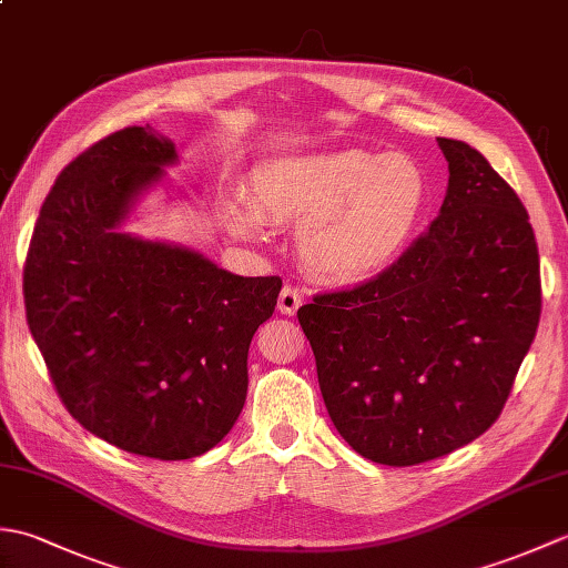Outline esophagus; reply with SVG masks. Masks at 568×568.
<instances>
[{
	"mask_svg": "<svg viewBox=\"0 0 568 568\" xmlns=\"http://www.w3.org/2000/svg\"><path fill=\"white\" fill-rule=\"evenodd\" d=\"M300 305H303V293H300V287L295 285H285L281 295H277V310L283 312V315L293 317L295 312L300 310Z\"/></svg>",
	"mask_w": 568,
	"mask_h": 568,
	"instance_id": "34e87169",
	"label": "esophagus"
}]
</instances>
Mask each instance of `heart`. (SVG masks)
<instances>
[{
	"label": "heart",
	"instance_id": "1",
	"mask_svg": "<svg viewBox=\"0 0 568 568\" xmlns=\"http://www.w3.org/2000/svg\"><path fill=\"white\" fill-rule=\"evenodd\" d=\"M427 200V175L409 155L339 151L256 165L248 204H224L222 224L251 241L263 239V222L293 226L303 268L324 285L354 287L400 261Z\"/></svg>",
	"mask_w": 568,
	"mask_h": 568
}]
</instances>
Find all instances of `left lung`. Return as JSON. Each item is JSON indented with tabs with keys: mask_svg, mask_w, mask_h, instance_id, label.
<instances>
[{
	"mask_svg": "<svg viewBox=\"0 0 568 568\" xmlns=\"http://www.w3.org/2000/svg\"><path fill=\"white\" fill-rule=\"evenodd\" d=\"M449 185L429 232L390 271L297 310L336 432L385 466L480 437L508 400L539 324L527 210L484 153L439 139Z\"/></svg>",
	"mask_w": 568,
	"mask_h": 568,
	"instance_id": "8db88e82",
	"label": "left lung"
}]
</instances>
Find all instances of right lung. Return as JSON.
Segmentation results:
<instances>
[{"label": "right lung", "instance_id": "add662e5", "mask_svg": "<svg viewBox=\"0 0 568 568\" xmlns=\"http://www.w3.org/2000/svg\"><path fill=\"white\" fill-rule=\"evenodd\" d=\"M175 163V143L149 124L94 143L48 192L23 265L29 329L68 413L161 462L210 452L234 427L251 339L283 287L124 232Z\"/></svg>", "mask_w": 568, "mask_h": 568}]
</instances>
